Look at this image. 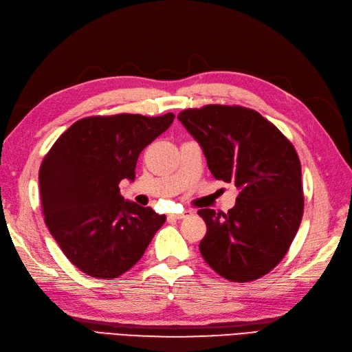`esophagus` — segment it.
I'll use <instances>...</instances> for the list:
<instances>
[{"instance_id":"esophagus-1","label":"esophagus","mask_w":352,"mask_h":352,"mask_svg":"<svg viewBox=\"0 0 352 352\" xmlns=\"http://www.w3.org/2000/svg\"><path fill=\"white\" fill-rule=\"evenodd\" d=\"M188 214V212H183V213H173V214H169V218L171 219H184L186 217Z\"/></svg>"}]
</instances>
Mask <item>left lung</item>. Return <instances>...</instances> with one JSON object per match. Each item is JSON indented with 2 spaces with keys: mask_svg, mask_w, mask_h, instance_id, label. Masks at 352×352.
Wrapping results in <instances>:
<instances>
[{
  "mask_svg": "<svg viewBox=\"0 0 352 352\" xmlns=\"http://www.w3.org/2000/svg\"><path fill=\"white\" fill-rule=\"evenodd\" d=\"M178 120L200 143L212 175L240 190L228 213L197 212L208 226L199 245L203 258L232 282L265 276L288 253L302 219L296 147L257 111L240 105L190 108Z\"/></svg>",
  "mask_w": 352,
  "mask_h": 352,
  "instance_id": "obj_1",
  "label": "left lung"
}]
</instances>
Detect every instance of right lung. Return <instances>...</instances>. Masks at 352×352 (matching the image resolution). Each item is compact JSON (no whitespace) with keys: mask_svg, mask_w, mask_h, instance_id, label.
I'll use <instances>...</instances> for the list:
<instances>
[{"mask_svg":"<svg viewBox=\"0 0 352 352\" xmlns=\"http://www.w3.org/2000/svg\"><path fill=\"white\" fill-rule=\"evenodd\" d=\"M140 114L76 121L39 168L41 205L51 235L83 274L114 279L142 258L166 221L151 208L124 201L121 179H134L138 157L174 121Z\"/></svg>","mask_w":352,"mask_h":352,"instance_id":"add662e5","label":"right lung"}]
</instances>
